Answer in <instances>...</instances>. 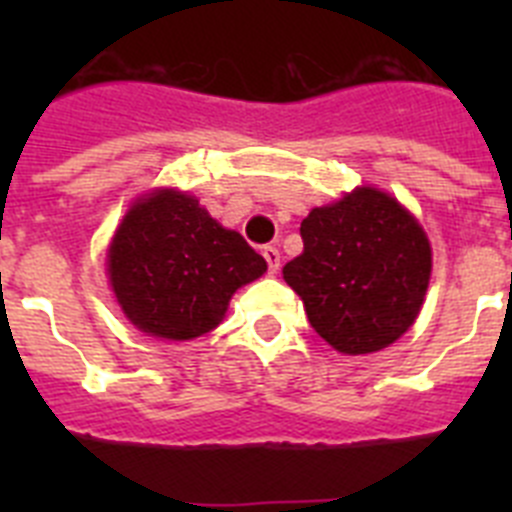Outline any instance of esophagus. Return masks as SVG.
<instances>
[{
  "mask_svg": "<svg viewBox=\"0 0 512 512\" xmlns=\"http://www.w3.org/2000/svg\"><path fill=\"white\" fill-rule=\"evenodd\" d=\"M261 253H264V259H266V264H269L271 274H277L279 261H282V256H279V248L277 246H266Z\"/></svg>",
  "mask_w": 512,
  "mask_h": 512,
  "instance_id": "1",
  "label": "esophagus"
}]
</instances>
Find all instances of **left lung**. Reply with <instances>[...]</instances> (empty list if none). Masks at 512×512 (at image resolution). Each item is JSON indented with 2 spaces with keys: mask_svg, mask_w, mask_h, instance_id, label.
Masks as SVG:
<instances>
[{
  "mask_svg": "<svg viewBox=\"0 0 512 512\" xmlns=\"http://www.w3.org/2000/svg\"><path fill=\"white\" fill-rule=\"evenodd\" d=\"M300 235L305 248L284 266V282L323 341L341 354H372L413 325L431 279V246L395 197L359 187L315 207Z\"/></svg>",
  "mask_w": 512,
  "mask_h": 512,
  "instance_id": "8db88e82",
  "label": "left lung"
}]
</instances>
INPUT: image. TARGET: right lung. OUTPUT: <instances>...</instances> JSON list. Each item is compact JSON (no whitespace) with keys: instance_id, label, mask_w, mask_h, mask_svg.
Wrapping results in <instances>:
<instances>
[{"instance_id":"add662e5","label":"right lung","mask_w":512,"mask_h":512,"mask_svg":"<svg viewBox=\"0 0 512 512\" xmlns=\"http://www.w3.org/2000/svg\"><path fill=\"white\" fill-rule=\"evenodd\" d=\"M110 282L143 333L169 341L205 336L233 292L266 271L241 233L225 230L189 194H148L125 215L110 246Z\"/></svg>"}]
</instances>
